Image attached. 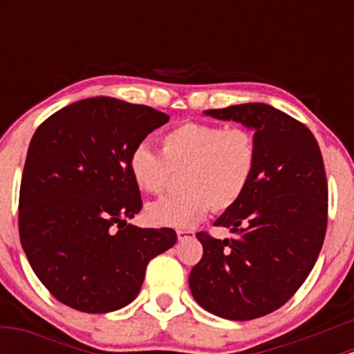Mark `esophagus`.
Here are the masks:
<instances>
[{
    "instance_id": "esophagus-1",
    "label": "esophagus",
    "mask_w": 354,
    "mask_h": 354,
    "mask_svg": "<svg viewBox=\"0 0 354 354\" xmlns=\"http://www.w3.org/2000/svg\"><path fill=\"white\" fill-rule=\"evenodd\" d=\"M193 236H194V231L178 230V239H180V241H186V239H191Z\"/></svg>"
}]
</instances>
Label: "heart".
Instances as JSON below:
<instances>
[{
  "label": "heart",
  "instance_id": "b5f03b06",
  "mask_svg": "<svg viewBox=\"0 0 354 354\" xmlns=\"http://www.w3.org/2000/svg\"><path fill=\"white\" fill-rule=\"evenodd\" d=\"M160 148L161 154L138 145L128 158L131 180L146 194H163L173 174H180L183 193L146 209L156 226L193 228L211 209L225 213L234 208L258 169V140L245 126L186 121L161 135Z\"/></svg>",
  "mask_w": 354,
  "mask_h": 354
}]
</instances>
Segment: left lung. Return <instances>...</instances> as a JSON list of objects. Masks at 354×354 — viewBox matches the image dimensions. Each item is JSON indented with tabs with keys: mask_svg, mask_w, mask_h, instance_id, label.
Returning a JSON list of instances; mask_svg holds the SVG:
<instances>
[{
	"mask_svg": "<svg viewBox=\"0 0 354 354\" xmlns=\"http://www.w3.org/2000/svg\"><path fill=\"white\" fill-rule=\"evenodd\" d=\"M206 115L254 128L258 169L248 193L196 238L203 258L189 273L201 308L226 319L261 318L290 301L311 273L328 225V181L323 156L301 121L265 103L208 109Z\"/></svg>",
	"mask_w": 354,
	"mask_h": 354,
	"instance_id": "1",
	"label": "left lung"
}]
</instances>
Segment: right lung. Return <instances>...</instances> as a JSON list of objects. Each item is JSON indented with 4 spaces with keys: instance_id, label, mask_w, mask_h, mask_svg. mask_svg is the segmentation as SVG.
Masks as SVG:
<instances>
[{
    "instance_id": "add662e5",
    "label": "right lung",
    "mask_w": 354,
    "mask_h": 354,
    "mask_svg": "<svg viewBox=\"0 0 354 354\" xmlns=\"http://www.w3.org/2000/svg\"><path fill=\"white\" fill-rule=\"evenodd\" d=\"M168 121L145 104L96 96L36 129L19 188V239L59 303L84 313L120 310L140 293L148 263L176 243L171 228L126 225L143 208L129 153Z\"/></svg>"
}]
</instances>
